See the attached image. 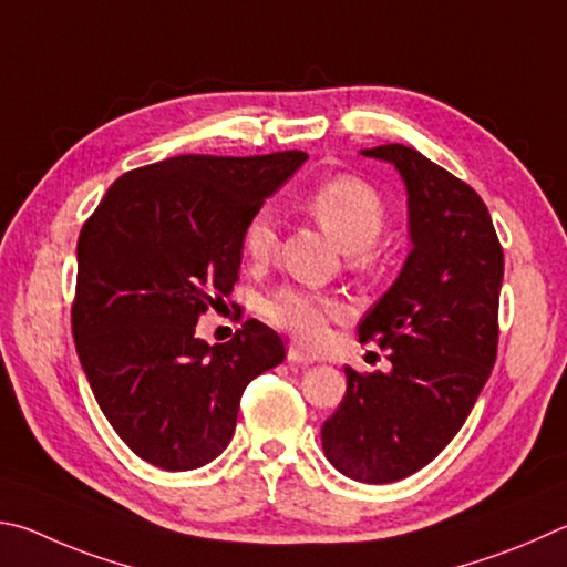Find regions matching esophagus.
I'll return each instance as SVG.
<instances>
[{
	"instance_id": "esophagus-1",
	"label": "esophagus",
	"mask_w": 567,
	"mask_h": 567,
	"mask_svg": "<svg viewBox=\"0 0 567 567\" xmlns=\"http://www.w3.org/2000/svg\"><path fill=\"white\" fill-rule=\"evenodd\" d=\"M289 361H293V363H303V365H309V363H313L316 359L311 353H306L301 346H289Z\"/></svg>"
}]
</instances>
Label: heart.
Segmentation results:
<instances>
[{
  "mask_svg": "<svg viewBox=\"0 0 567 567\" xmlns=\"http://www.w3.org/2000/svg\"><path fill=\"white\" fill-rule=\"evenodd\" d=\"M303 208L355 264L369 261V248L379 241L389 218L379 192L353 176H336L319 184L303 198ZM276 216L271 208H258L244 226V251L251 261L266 264L276 254ZM261 316L276 329L313 346L326 336L329 321L341 319L343 303L306 286L284 284L266 296Z\"/></svg>",
  "mask_w": 567,
  "mask_h": 567,
  "instance_id": "1",
  "label": "heart"
}]
</instances>
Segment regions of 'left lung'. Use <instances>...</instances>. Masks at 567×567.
<instances>
[{"mask_svg": "<svg viewBox=\"0 0 567 567\" xmlns=\"http://www.w3.org/2000/svg\"><path fill=\"white\" fill-rule=\"evenodd\" d=\"M393 164L409 196L411 254L359 323L361 341L389 349V373H355L323 423L336 471L393 483L421 471L468 419L498 353L503 248L473 188L403 144L363 148Z\"/></svg>", "mask_w": 567, "mask_h": 567, "instance_id": "1", "label": "left lung"}]
</instances>
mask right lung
Here are the masks:
<instances>
[{
  "mask_svg": "<svg viewBox=\"0 0 567 567\" xmlns=\"http://www.w3.org/2000/svg\"><path fill=\"white\" fill-rule=\"evenodd\" d=\"M306 158H164L118 176L82 226L79 361L118 439L156 468L212 463L231 441L246 385L286 359L261 321L216 346L196 339V321L234 291L246 221Z\"/></svg>",
  "mask_w": 567,
  "mask_h": 567,
  "instance_id": "right-lung-1",
  "label": "right lung"
}]
</instances>
